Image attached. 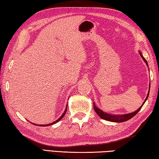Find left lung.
<instances>
[{
    "mask_svg": "<svg viewBox=\"0 0 159 159\" xmlns=\"http://www.w3.org/2000/svg\"><path fill=\"white\" fill-rule=\"evenodd\" d=\"M140 57H142V58L144 61V62L146 63L147 65H148L147 64V62L145 58H144L143 57V54H141V52H140ZM149 89H150V85H149ZM149 91L148 92V95H147V98L145 99V101H144L143 104L142 106L139 108V109H138L136 111H135V112H133L132 113H130V114H126V115H110V114H107L106 112H103V111H102L101 110H100L99 108L97 107L96 106V104L94 103L93 102V108H94V110L96 111V112L98 114V115L100 116V117L105 119V120H107V121H113V122H123V121H128L129 119H131L132 117H133L136 114H137L139 111L140 110V109L142 108V107L143 106V105L144 102H145L146 100L147 99V98H148L149 96Z\"/></svg>",
    "mask_w": 159,
    "mask_h": 159,
    "instance_id": "1",
    "label": "left lung"
}]
</instances>
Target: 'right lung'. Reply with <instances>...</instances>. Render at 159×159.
<instances>
[{
  "mask_svg": "<svg viewBox=\"0 0 159 159\" xmlns=\"http://www.w3.org/2000/svg\"><path fill=\"white\" fill-rule=\"evenodd\" d=\"M66 111H67V106H66V110H65V111H64V112L63 113V115H61V117L59 118V119H57V121H55L54 122H53V123H52V124H47V125H39V126H49V125H52V124H56V123H57V122L58 121H60L61 120V119H62L63 117V116H64V115H66ZM35 125H36V124H35Z\"/></svg>",
  "mask_w": 159,
  "mask_h": 159,
  "instance_id": "1",
  "label": "right lung"
}]
</instances>
